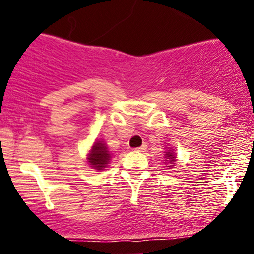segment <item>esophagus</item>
<instances>
[{"mask_svg":"<svg viewBox=\"0 0 254 254\" xmlns=\"http://www.w3.org/2000/svg\"><path fill=\"white\" fill-rule=\"evenodd\" d=\"M145 149H147V144H143V145H141V147L136 148V150H138V151H144Z\"/></svg>","mask_w":254,"mask_h":254,"instance_id":"obj_1","label":"esophagus"}]
</instances>
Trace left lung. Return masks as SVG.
I'll list each match as a JSON object with an SVG mask.
<instances>
[{"mask_svg":"<svg viewBox=\"0 0 254 254\" xmlns=\"http://www.w3.org/2000/svg\"><path fill=\"white\" fill-rule=\"evenodd\" d=\"M177 154L174 153V149H168L165 151V164L167 168H173L177 164Z\"/></svg>","mask_w":254,"mask_h":254,"instance_id":"left-lung-1","label":"left lung"}]
</instances>
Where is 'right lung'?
Returning <instances> with one entry per match:
<instances>
[{
  "label": "right lung",
  "instance_id": "right-lung-1",
  "mask_svg": "<svg viewBox=\"0 0 254 254\" xmlns=\"http://www.w3.org/2000/svg\"><path fill=\"white\" fill-rule=\"evenodd\" d=\"M87 162L95 171H104L112 159V154L103 139H95L87 154Z\"/></svg>",
  "mask_w": 254,
  "mask_h": 254
}]
</instances>
